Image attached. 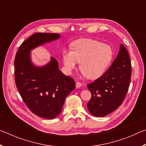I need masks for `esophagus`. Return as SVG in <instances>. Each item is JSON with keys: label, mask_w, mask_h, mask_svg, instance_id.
Returning <instances> with one entry per match:
<instances>
[{"label": "esophagus", "mask_w": 146, "mask_h": 146, "mask_svg": "<svg viewBox=\"0 0 146 146\" xmlns=\"http://www.w3.org/2000/svg\"><path fill=\"white\" fill-rule=\"evenodd\" d=\"M75 85H76V88H80V87H81V86H82V84H81L80 82H76Z\"/></svg>", "instance_id": "34e87169"}]
</instances>
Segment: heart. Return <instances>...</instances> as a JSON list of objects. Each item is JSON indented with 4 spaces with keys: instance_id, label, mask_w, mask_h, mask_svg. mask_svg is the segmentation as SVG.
I'll use <instances>...</instances> for the list:
<instances>
[{
    "instance_id": "b5f03b06",
    "label": "heart",
    "mask_w": 146,
    "mask_h": 146,
    "mask_svg": "<svg viewBox=\"0 0 146 146\" xmlns=\"http://www.w3.org/2000/svg\"><path fill=\"white\" fill-rule=\"evenodd\" d=\"M72 50L64 49L62 60L64 70L71 74L80 62L83 75L88 78L100 77L113 59V51L110 45L93 39H80L71 45Z\"/></svg>"
}]
</instances>
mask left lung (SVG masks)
I'll return each mask as SVG.
<instances>
[{
  "label": "left lung",
  "instance_id": "1",
  "mask_svg": "<svg viewBox=\"0 0 146 146\" xmlns=\"http://www.w3.org/2000/svg\"><path fill=\"white\" fill-rule=\"evenodd\" d=\"M131 76V64L126 48L120 51L111 66L93 82L88 84L91 93L87 107L95 117H104L122 104L126 96Z\"/></svg>",
  "mask_w": 146,
  "mask_h": 146
}]
</instances>
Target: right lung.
<instances>
[{"mask_svg":"<svg viewBox=\"0 0 146 146\" xmlns=\"http://www.w3.org/2000/svg\"><path fill=\"white\" fill-rule=\"evenodd\" d=\"M60 36L58 33H35L21 44L15 58V80L20 95L32 113L47 119L60 114L66 98L75 88V82L59 70L55 58L37 67L31 62L30 52Z\"/></svg>","mask_w":146,"mask_h":146,"instance_id":"right-lung-1","label":"right lung"}]
</instances>
